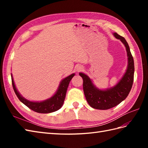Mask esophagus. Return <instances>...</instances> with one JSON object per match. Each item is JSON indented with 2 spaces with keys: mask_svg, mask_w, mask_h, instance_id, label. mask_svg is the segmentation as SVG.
Returning <instances> with one entry per match:
<instances>
[{
  "mask_svg": "<svg viewBox=\"0 0 148 148\" xmlns=\"http://www.w3.org/2000/svg\"><path fill=\"white\" fill-rule=\"evenodd\" d=\"M83 67L82 66H77V68H76V71H77V72H79V71H82L83 70Z\"/></svg>",
  "mask_w": 148,
  "mask_h": 148,
  "instance_id": "esophagus-1",
  "label": "esophagus"
}]
</instances>
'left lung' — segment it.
<instances>
[{
    "instance_id": "obj_1",
    "label": "left lung",
    "mask_w": 148,
    "mask_h": 148,
    "mask_svg": "<svg viewBox=\"0 0 148 148\" xmlns=\"http://www.w3.org/2000/svg\"><path fill=\"white\" fill-rule=\"evenodd\" d=\"M116 39L123 44L127 53L128 64L126 72L114 86L101 90L94 85L92 80L86 74L79 72L83 79V91L88 104L97 109L106 110L118 105L127 98L131 90L134 81V62L129 46L126 40L117 33L113 34Z\"/></svg>"
}]
</instances>
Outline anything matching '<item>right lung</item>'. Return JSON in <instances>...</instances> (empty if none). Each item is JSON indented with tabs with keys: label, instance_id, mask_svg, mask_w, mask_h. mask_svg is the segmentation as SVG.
<instances>
[{
	"label": "right lung",
	"instance_id": "add662e5",
	"mask_svg": "<svg viewBox=\"0 0 148 148\" xmlns=\"http://www.w3.org/2000/svg\"><path fill=\"white\" fill-rule=\"evenodd\" d=\"M74 75L75 74L73 73L63 79L61 82L60 83L58 89L54 95L50 97L49 99L40 102L30 101V100L25 99L16 89L13 77H12L11 74L12 84L16 95L18 97L19 100L28 108L32 109V111L39 113H50L58 111L62 107L65 100L69 84L72 78L74 76Z\"/></svg>",
	"mask_w": 148,
	"mask_h": 148
}]
</instances>
